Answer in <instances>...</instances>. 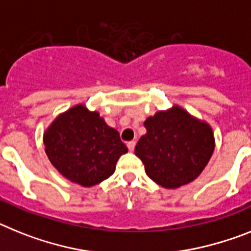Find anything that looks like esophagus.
Masks as SVG:
<instances>
[{"label": "esophagus", "instance_id": "obj_1", "mask_svg": "<svg viewBox=\"0 0 251 251\" xmlns=\"http://www.w3.org/2000/svg\"><path fill=\"white\" fill-rule=\"evenodd\" d=\"M126 145H127V149L130 150V151H132V150L135 149V141L132 140V141H128L127 144H126Z\"/></svg>", "mask_w": 251, "mask_h": 251}]
</instances>
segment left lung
Wrapping results in <instances>:
<instances>
[{
    "label": "left lung",
    "instance_id": "1",
    "mask_svg": "<svg viewBox=\"0 0 251 251\" xmlns=\"http://www.w3.org/2000/svg\"><path fill=\"white\" fill-rule=\"evenodd\" d=\"M147 134L135 147L145 173L159 186L178 188L195 180L212 156V128L174 106L144 123Z\"/></svg>",
    "mask_w": 251,
    "mask_h": 251
}]
</instances>
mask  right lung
Instances as JSON below:
<instances>
[{
  "instance_id": "add662e5",
  "label": "right lung",
  "mask_w": 251,
  "mask_h": 251,
  "mask_svg": "<svg viewBox=\"0 0 251 251\" xmlns=\"http://www.w3.org/2000/svg\"><path fill=\"white\" fill-rule=\"evenodd\" d=\"M45 151L63 177L92 187L112 176L127 148L99 112L77 104L56 117L44 134Z\"/></svg>"
}]
</instances>
